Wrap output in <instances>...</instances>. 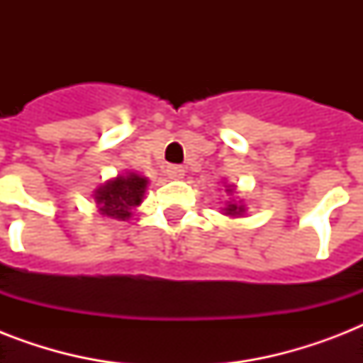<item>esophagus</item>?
<instances>
[{
	"label": "esophagus",
	"instance_id": "esophagus-1",
	"mask_svg": "<svg viewBox=\"0 0 363 363\" xmlns=\"http://www.w3.org/2000/svg\"><path fill=\"white\" fill-rule=\"evenodd\" d=\"M165 173H167V177L169 179H182L184 177V173H186V169L182 167V165H167V169H165Z\"/></svg>",
	"mask_w": 363,
	"mask_h": 363
}]
</instances>
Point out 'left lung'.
Instances as JSON below:
<instances>
[{
  "instance_id": "left-lung-1",
  "label": "left lung",
  "mask_w": 363,
  "mask_h": 363,
  "mask_svg": "<svg viewBox=\"0 0 363 363\" xmlns=\"http://www.w3.org/2000/svg\"><path fill=\"white\" fill-rule=\"evenodd\" d=\"M233 188L228 186L226 192L232 194ZM224 215H230V216H241L245 215V205L242 203H235V201H228V205L224 207Z\"/></svg>"
}]
</instances>
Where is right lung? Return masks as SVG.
Wrapping results in <instances>:
<instances>
[{"label": "right lung", "instance_id": "1", "mask_svg": "<svg viewBox=\"0 0 363 363\" xmlns=\"http://www.w3.org/2000/svg\"><path fill=\"white\" fill-rule=\"evenodd\" d=\"M148 179L137 173H125L111 179L94 192L99 215L115 220H128L131 211L143 203Z\"/></svg>", "mask_w": 363, "mask_h": 363}]
</instances>
